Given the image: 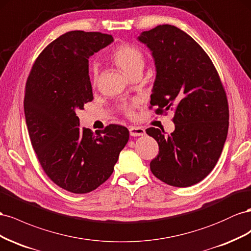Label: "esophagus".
Returning <instances> with one entry per match:
<instances>
[{"mask_svg":"<svg viewBox=\"0 0 251 251\" xmlns=\"http://www.w3.org/2000/svg\"><path fill=\"white\" fill-rule=\"evenodd\" d=\"M129 132H130L131 137H140V135L145 134V129L142 127L132 126L129 128Z\"/></svg>","mask_w":251,"mask_h":251,"instance_id":"34e87169","label":"esophagus"}]
</instances>
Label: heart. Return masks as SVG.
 I'll use <instances>...</instances> for the list:
<instances>
[{
    "mask_svg": "<svg viewBox=\"0 0 251 251\" xmlns=\"http://www.w3.org/2000/svg\"><path fill=\"white\" fill-rule=\"evenodd\" d=\"M110 60L116 66L122 70L125 75L132 77L134 75L142 74L143 68L145 66V55L142 50L130 44H122L113 50L110 54ZM92 85L96 86L98 82V73L94 71L91 77ZM132 104H124L122 108L127 114H131Z\"/></svg>",
    "mask_w": 251,
    "mask_h": 251,
    "instance_id": "1",
    "label": "heart"
}]
</instances>
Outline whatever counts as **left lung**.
Here are the masks:
<instances>
[{
    "instance_id": "8db88e82",
    "label": "left lung",
    "mask_w": 251,
    "mask_h": 251,
    "mask_svg": "<svg viewBox=\"0 0 251 251\" xmlns=\"http://www.w3.org/2000/svg\"><path fill=\"white\" fill-rule=\"evenodd\" d=\"M138 41L154 62L150 104L156 113L176 111L168 137L159 128L146 129L159 144L150 169L164 183L188 187L210 174L223 150L229 124L225 90L209 56L177 27L159 25Z\"/></svg>"
}]
</instances>
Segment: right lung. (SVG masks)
Here are the masks:
<instances>
[{"label":"right lung","instance_id":"obj_1","mask_svg":"<svg viewBox=\"0 0 251 251\" xmlns=\"http://www.w3.org/2000/svg\"><path fill=\"white\" fill-rule=\"evenodd\" d=\"M112 42L101 32L64 33L43 50L26 83L24 112L38 160L50 180L74 193L90 192L108 180L129 140L124 126L94 133L81 128L76 116L94 99L88 59Z\"/></svg>","mask_w":251,"mask_h":251}]
</instances>
